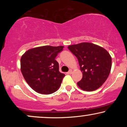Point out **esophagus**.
Masks as SVG:
<instances>
[{"label": "esophagus", "instance_id": "obj_1", "mask_svg": "<svg viewBox=\"0 0 127 127\" xmlns=\"http://www.w3.org/2000/svg\"><path fill=\"white\" fill-rule=\"evenodd\" d=\"M72 73V70L71 69L69 70V71H68V72H67V74H71Z\"/></svg>", "mask_w": 127, "mask_h": 127}]
</instances>
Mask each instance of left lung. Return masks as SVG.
<instances>
[{"mask_svg": "<svg viewBox=\"0 0 127 127\" xmlns=\"http://www.w3.org/2000/svg\"><path fill=\"white\" fill-rule=\"evenodd\" d=\"M68 49L76 57L82 72V78L77 83L87 91H93L104 84L110 74L112 58L105 49L88 42L70 45Z\"/></svg>", "mask_w": 127, "mask_h": 127, "instance_id": "1", "label": "left lung"}]
</instances>
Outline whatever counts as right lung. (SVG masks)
<instances>
[{
  "label": "right lung",
  "mask_w": 127,
  "mask_h": 127,
  "mask_svg": "<svg viewBox=\"0 0 127 127\" xmlns=\"http://www.w3.org/2000/svg\"><path fill=\"white\" fill-rule=\"evenodd\" d=\"M64 46H43L30 49L21 59V71L26 81L38 93L50 94L59 88L64 73L55 60Z\"/></svg>",
  "instance_id": "add662e5"
}]
</instances>
